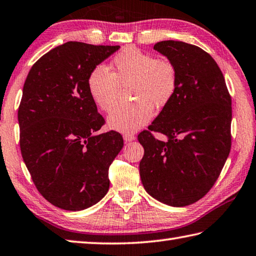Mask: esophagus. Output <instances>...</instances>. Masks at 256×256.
<instances>
[{
	"mask_svg": "<svg viewBox=\"0 0 256 256\" xmlns=\"http://www.w3.org/2000/svg\"><path fill=\"white\" fill-rule=\"evenodd\" d=\"M134 139H136V137H134V134H124V142H134Z\"/></svg>",
	"mask_w": 256,
	"mask_h": 256,
	"instance_id": "obj_1",
	"label": "esophagus"
}]
</instances>
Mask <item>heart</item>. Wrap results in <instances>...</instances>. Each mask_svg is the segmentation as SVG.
<instances>
[{"instance_id":"1","label":"heart","mask_w":256,"mask_h":256,"mask_svg":"<svg viewBox=\"0 0 256 256\" xmlns=\"http://www.w3.org/2000/svg\"><path fill=\"white\" fill-rule=\"evenodd\" d=\"M112 72L104 66L90 71L86 80L91 99L108 112L117 100L119 86L130 84L129 104L118 106L108 116V127L132 134L144 127L152 116V106L160 109L170 102L177 89V71L170 61L155 59L136 48H126L114 58Z\"/></svg>"}]
</instances>
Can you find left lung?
<instances>
[{"label":"left lung","mask_w":256,"mask_h":256,"mask_svg":"<svg viewBox=\"0 0 256 256\" xmlns=\"http://www.w3.org/2000/svg\"><path fill=\"white\" fill-rule=\"evenodd\" d=\"M154 50L177 71L172 100L139 134L144 157L142 182L154 198L172 207L194 204L215 184L230 150L232 101L218 64L200 48L182 41H160Z\"/></svg>","instance_id":"left-lung-1"}]
</instances>
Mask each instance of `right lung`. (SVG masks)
Segmentation results:
<instances>
[{
	"mask_svg": "<svg viewBox=\"0 0 256 256\" xmlns=\"http://www.w3.org/2000/svg\"><path fill=\"white\" fill-rule=\"evenodd\" d=\"M119 48L64 43L41 56L24 82L18 112L23 160L38 190L61 210H86L108 192L109 166L124 139L117 132L97 134L104 120L86 80Z\"/></svg>",
	"mask_w": 256,
	"mask_h": 256,
	"instance_id": "add662e5",
	"label": "right lung"
}]
</instances>
